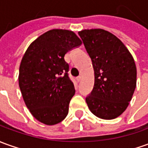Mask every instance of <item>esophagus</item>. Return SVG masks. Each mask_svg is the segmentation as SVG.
<instances>
[{
	"instance_id": "34e87169",
	"label": "esophagus",
	"mask_w": 148,
	"mask_h": 148,
	"mask_svg": "<svg viewBox=\"0 0 148 148\" xmlns=\"http://www.w3.org/2000/svg\"><path fill=\"white\" fill-rule=\"evenodd\" d=\"M82 80V78H81V76H78L77 78H76V80L78 81V82H80V80Z\"/></svg>"
}]
</instances>
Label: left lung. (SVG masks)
<instances>
[{
  "label": "left lung",
  "instance_id": "obj_1",
  "mask_svg": "<svg viewBox=\"0 0 148 148\" xmlns=\"http://www.w3.org/2000/svg\"><path fill=\"white\" fill-rule=\"evenodd\" d=\"M91 58L94 85L86 97L88 109L100 119L118 118L127 110L136 87L134 58L123 42L102 29L78 32Z\"/></svg>",
  "mask_w": 148,
  "mask_h": 148
}]
</instances>
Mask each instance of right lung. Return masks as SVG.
<instances>
[{"instance_id":"right-lung-1","label":"right lung","mask_w":148,"mask_h":148,"mask_svg":"<svg viewBox=\"0 0 148 148\" xmlns=\"http://www.w3.org/2000/svg\"><path fill=\"white\" fill-rule=\"evenodd\" d=\"M82 43L72 30L53 29L42 34L26 49L19 68L18 84L30 114L52 126L68 114L75 88L69 79L65 54Z\"/></svg>"}]
</instances>
